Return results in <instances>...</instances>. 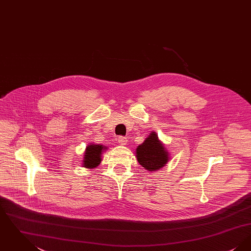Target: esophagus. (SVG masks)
Here are the masks:
<instances>
[{
    "label": "esophagus",
    "instance_id": "1",
    "mask_svg": "<svg viewBox=\"0 0 251 251\" xmlns=\"http://www.w3.org/2000/svg\"><path fill=\"white\" fill-rule=\"evenodd\" d=\"M118 140H119V142H120L121 145H125V144L127 143V138L125 137V136H122V135H120L119 136V138H118Z\"/></svg>",
    "mask_w": 251,
    "mask_h": 251
}]
</instances>
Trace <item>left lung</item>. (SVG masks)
<instances>
[{"instance_id":"left-lung-1","label":"left lung","mask_w":251,"mask_h":251,"mask_svg":"<svg viewBox=\"0 0 251 251\" xmlns=\"http://www.w3.org/2000/svg\"><path fill=\"white\" fill-rule=\"evenodd\" d=\"M135 156L138 163L149 171L165 167L168 161V152L159 141L155 132H151L143 143L137 147Z\"/></svg>"}]
</instances>
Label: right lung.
I'll return each mask as SVG.
<instances>
[{"mask_svg":"<svg viewBox=\"0 0 251 251\" xmlns=\"http://www.w3.org/2000/svg\"><path fill=\"white\" fill-rule=\"evenodd\" d=\"M105 150L102 145H89L86 147L84 157V167L94 168L101 162V152Z\"/></svg>","mask_w":251,"mask_h":251,"instance_id":"1","label":"right lung"}]
</instances>
